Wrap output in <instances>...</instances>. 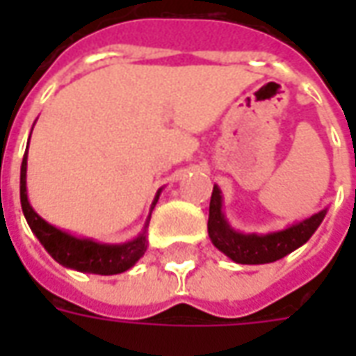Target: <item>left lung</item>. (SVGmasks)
I'll return each instance as SVG.
<instances>
[{"instance_id": "8db88e82", "label": "left lung", "mask_w": 356, "mask_h": 356, "mask_svg": "<svg viewBox=\"0 0 356 356\" xmlns=\"http://www.w3.org/2000/svg\"><path fill=\"white\" fill-rule=\"evenodd\" d=\"M328 209H322L303 221L286 227L282 231L257 234V232H240L232 229L223 213V196L221 188L213 185L211 200H209L208 234L211 244L223 252L229 259L240 265H263L282 259L293 250H298L311 238L314 231L321 227L322 219Z\"/></svg>"}]
</instances>
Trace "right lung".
I'll return each mask as SVG.
<instances>
[{"label": "right lung", "instance_id": "add662e5", "mask_svg": "<svg viewBox=\"0 0 356 356\" xmlns=\"http://www.w3.org/2000/svg\"><path fill=\"white\" fill-rule=\"evenodd\" d=\"M32 135V133H30ZM26 165H28V147L20 165V206L22 213L26 217L28 227L32 229L42 246L47 250V254L60 263L63 267L74 268L80 273H91V275H120L127 268H131L135 263L147 252V227L150 221V213L154 209L156 202L160 198L162 188L156 193L154 202L150 206V213L147 217V223L143 227L137 238L124 242V244H101L91 238H80L70 232L60 231L57 227L47 223L43 217L34 211V208L28 202L26 193Z\"/></svg>", "mask_w": 356, "mask_h": 356}]
</instances>
